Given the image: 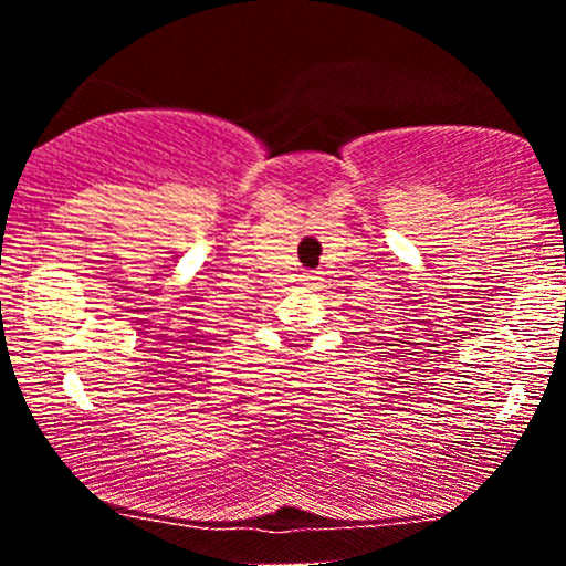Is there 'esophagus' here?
Wrapping results in <instances>:
<instances>
[{
    "label": "esophagus",
    "mask_w": 566,
    "mask_h": 566,
    "mask_svg": "<svg viewBox=\"0 0 566 566\" xmlns=\"http://www.w3.org/2000/svg\"><path fill=\"white\" fill-rule=\"evenodd\" d=\"M314 279H316V276H311V274H305V276H303V279H301V282H303V284H314Z\"/></svg>",
    "instance_id": "1"
}]
</instances>
